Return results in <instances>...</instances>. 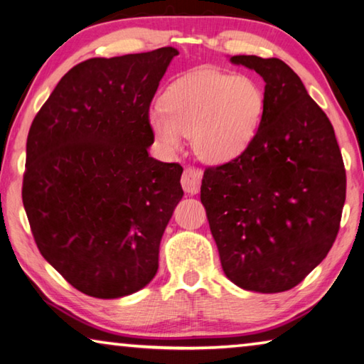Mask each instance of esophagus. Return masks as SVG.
I'll list each match as a JSON object with an SVG mask.
<instances>
[{
	"label": "esophagus",
	"mask_w": 364,
	"mask_h": 364,
	"mask_svg": "<svg viewBox=\"0 0 364 364\" xmlns=\"http://www.w3.org/2000/svg\"><path fill=\"white\" fill-rule=\"evenodd\" d=\"M200 181H202V171L200 170H196L194 167L184 168L183 176H181V186L188 194L194 196V194L199 193Z\"/></svg>",
	"instance_id": "obj_1"
}]
</instances>
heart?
Listing matches in <instances>:
<instances>
[{
    "instance_id": "b5f03b06",
    "label": "heart",
    "mask_w": 364,
    "mask_h": 364,
    "mask_svg": "<svg viewBox=\"0 0 364 364\" xmlns=\"http://www.w3.org/2000/svg\"><path fill=\"white\" fill-rule=\"evenodd\" d=\"M264 113V94L245 75L200 70L178 79L164 95V111H149V125L165 151L193 136L194 153L210 164L239 157L253 141Z\"/></svg>"
}]
</instances>
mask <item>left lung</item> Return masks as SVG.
I'll return each mask as SVG.
<instances>
[{"mask_svg":"<svg viewBox=\"0 0 364 364\" xmlns=\"http://www.w3.org/2000/svg\"><path fill=\"white\" fill-rule=\"evenodd\" d=\"M264 85V113L243 153L203 171L207 211L224 274L257 293L294 288L338 237L346 168L334 129L280 58L234 55Z\"/></svg>","mask_w":364,"mask_h":364,"instance_id":"obj_1","label":"left lung"}]
</instances>
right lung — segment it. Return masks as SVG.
I'll list each match as a JSON object with an SVG mask.
<instances>
[{"label": "right lung", "mask_w": 364, "mask_h": 364, "mask_svg": "<svg viewBox=\"0 0 364 364\" xmlns=\"http://www.w3.org/2000/svg\"><path fill=\"white\" fill-rule=\"evenodd\" d=\"M175 55L161 48L77 63L31 122L22 186L31 234L87 296L132 294L159 267L183 167L148 154L149 105Z\"/></svg>", "instance_id": "1"}]
</instances>
